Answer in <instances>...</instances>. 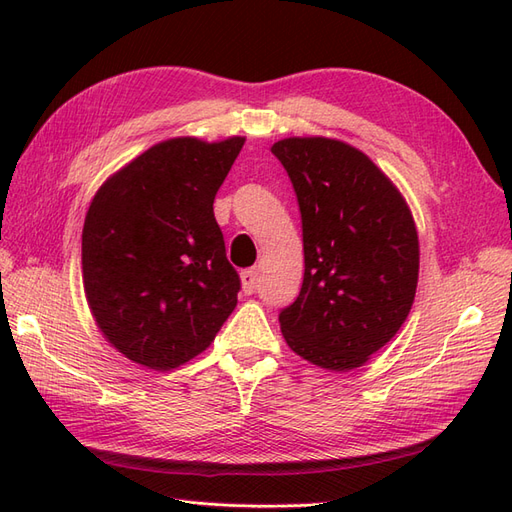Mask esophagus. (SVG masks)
Listing matches in <instances>:
<instances>
[{
	"label": "esophagus",
	"mask_w": 512,
	"mask_h": 512,
	"mask_svg": "<svg viewBox=\"0 0 512 512\" xmlns=\"http://www.w3.org/2000/svg\"><path fill=\"white\" fill-rule=\"evenodd\" d=\"M241 282H243L245 294H252L256 290V284H258V271L256 269H245L241 273Z\"/></svg>",
	"instance_id": "34e87169"
}]
</instances>
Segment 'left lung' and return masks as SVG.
Returning <instances> with one entry per match:
<instances>
[{
	"label": "left lung",
	"mask_w": 512,
	"mask_h": 512,
	"mask_svg": "<svg viewBox=\"0 0 512 512\" xmlns=\"http://www.w3.org/2000/svg\"><path fill=\"white\" fill-rule=\"evenodd\" d=\"M301 211L305 273L280 312L286 344L324 369L361 367L406 322L418 282V235L404 196L363 151L335 138L271 147Z\"/></svg>",
	"instance_id": "obj_1"
}]
</instances>
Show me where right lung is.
I'll list each match as a JSON object with an SVG mask.
<instances>
[{
    "label": "right lung",
    "mask_w": 512,
    "mask_h": 512,
    "mask_svg": "<svg viewBox=\"0 0 512 512\" xmlns=\"http://www.w3.org/2000/svg\"><path fill=\"white\" fill-rule=\"evenodd\" d=\"M245 143L181 136L153 145L98 190L83 226V284L98 329L156 371L194 359L237 305L213 200Z\"/></svg>",
    "instance_id": "1"
}]
</instances>
